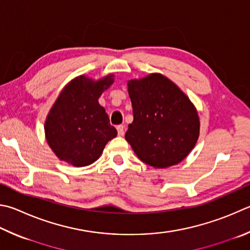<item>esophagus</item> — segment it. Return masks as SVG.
<instances>
[{
	"label": "esophagus",
	"instance_id": "1",
	"mask_svg": "<svg viewBox=\"0 0 250 250\" xmlns=\"http://www.w3.org/2000/svg\"><path fill=\"white\" fill-rule=\"evenodd\" d=\"M117 131H118V134H119L120 137H122V135L125 134V126L122 125H117Z\"/></svg>",
	"mask_w": 250,
	"mask_h": 250
}]
</instances>
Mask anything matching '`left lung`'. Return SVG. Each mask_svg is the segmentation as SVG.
Instances as JSON below:
<instances>
[{"label": "left lung", "instance_id": "left-lung-1", "mask_svg": "<svg viewBox=\"0 0 250 250\" xmlns=\"http://www.w3.org/2000/svg\"><path fill=\"white\" fill-rule=\"evenodd\" d=\"M133 121L125 135L137 156L155 168L184 161L200 133L197 108L174 82L161 73L128 81Z\"/></svg>", "mask_w": 250, "mask_h": 250}]
</instances>
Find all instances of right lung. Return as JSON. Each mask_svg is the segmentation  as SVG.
Listing matches in <instances>:
<instances>
[{
    "instance_id": "add662e5",
    "label": "right lung",
    "mask_w": 250,
    "mask_h": 250,
    "mask_svg": "<svg viewBox=\"0 0 250 250\" xmlns=\"http://www.w3.org/2000/svg\"><path fill=\"white\" fill-rule=\"evenodd\" d=\"M113 78V74L99 80L76 76L59 94L46 118L44 134L60 161L74 167L88 166L117 137L105 108L98 103L101 95L115 82Z\"/></svg>"
}]
</instances>
